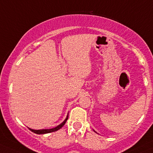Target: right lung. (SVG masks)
Masks as SVG:
<instances>
[{
    "label": "right lung",
    "mask_w": 153,
    "mask_h": 153,
    "mask_svg": "<svg viewBox=\"0 0 153 153\" xmlns=\"http://www.w3.org/2000/svg\"><path fill=\"white\" fill-rule=\"evenodd\" d=\"M68 117H69V115H67V117H66V118L65 119V120L63 121L61 124H60L59 126H57L55 127V128H50V129H39V130H34V129H32V128H29V129L31 131H33V132L36 133V134H47V133H51V132H53V131H57V130L60 129V128H61L62 127L65 125L66 120H68Z\"/></svg>",
    "instance_id": "add662e5"
}]
</instances>
